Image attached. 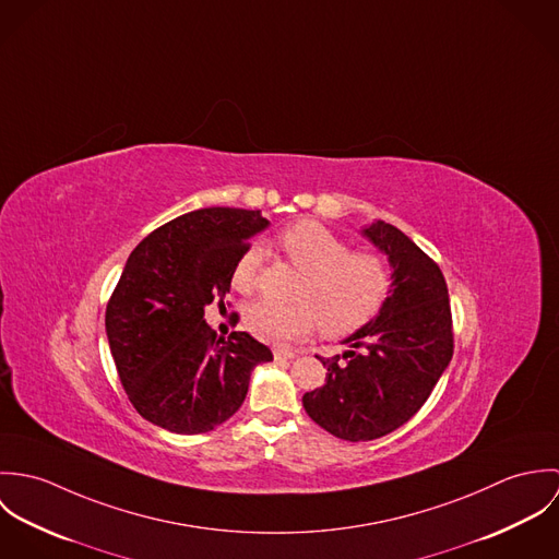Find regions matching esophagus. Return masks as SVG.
Segmentation results:
<instances>
[{"instance_id": "esophagus-1", "label": "esophagus", "mask_w": 559, "mask_h": 559, "mask_svg": "<svg viewBox=\"0 0 559 559\" xmlns=\"http://www.w3.org/2000/svg\"><path fill=\"white\" fill-rule=\"evenodd\" d=\"M273 357H275L277 361H282V359H295V357H297V353L286 350V348H275V350H273Z\"/></svg>"}]
</instances>
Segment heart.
I'll list each match as a JSON object with an SVG mask.
<instances>
[{
    "instance_id": "b5f03b06",
    "label": "heart",
    "mask_w": 559,
    "mask_h": 559,
    "mask_svg": "<svg viewBox=\"0 0 559 559\" xmlns=\"http://www.w3.org/2000/svg\"><path fill=\"white\" fill-rule=\"evenodd\" d=\"M284 255L304 273L297 306L258 301L247 308V329L266 342L284 344L308 335L320 322L329 337H344L366 326L385 306L392 290L388 262L372 251H348L346 240L319 222L301 219L277 237ZM264 251L249 245L233 266V286L249 295L258 286Z\"/></svg>"
}]
</instances>
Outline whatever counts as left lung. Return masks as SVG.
I'll return each instance as SVG.
<instances>
[{
	"instance_id": "8db88e82",
	"label": "left lung",
	"mask_w": 559,
	"mask_h": 559,
	"mask_svg": "<svg viewBox=\"0 0 559 559\" xmlns=\"http://www.w3.org/2000/svg\"><path fill=\"white\" fill-rule=\"evenodd\" d=\"M361 235L390 260V297L377 319L344 340L348 350L317 355L326 379L304 396L308 415L344 441H372L406 424L454 353L448 284L437 262L392 224L374 222Z\"/></svg>"
}]
</instances>
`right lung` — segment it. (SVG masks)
I'll return each instance as SVG.
<instances>
[{"instance_id": "obj_1", "label": "right lung", "mask_w": 559, "mask_h": 559, "mask_svg": "<svg viewBox=\"0 0 559 559\" xmlns=\"http://www.w3.org/2000/svg\"><path fill=\"white\" fill-rule=\"evenodd\" d=\"M269 219L260 211L200 209L151 233L129 255L105 331L120 383L151 424L200 435L247 396L251 370L273 353L245 331L217 335L204 308L230 293L233 266Z\"/></svg>"}]
</instances>
